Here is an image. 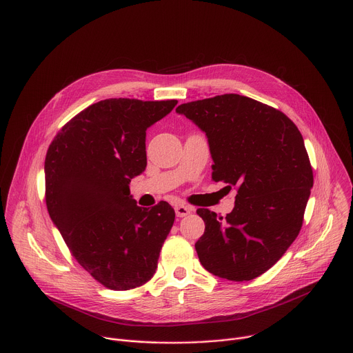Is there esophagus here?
I'll return each mask as SVG.
<instances>
[{"mask_svg":"<svg viewBox=\"0 0 353 353\" xmlns=\"http://www.w3.org/2000/svg\"><path fill=\"white\" fill-rule=\"evenodd\" d=\"M190 212H192V208H189L188 205H176V207H175V214H176V216H179V218L188 216Z\"/></svg>","mask_w":353,"mask_h":353,"instance_id":"1","label":"esophagus"}]
</instances>
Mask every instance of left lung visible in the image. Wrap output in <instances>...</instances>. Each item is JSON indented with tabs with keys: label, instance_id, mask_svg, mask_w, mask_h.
<instances>
[{
	"label": "left lung",
	"instance_id": "1",
	"mask_svg": "<svg viewBox=\"0 0 353 353\" xmlns=\"http://www.w3.org/2000/svg\"><path fill=\"white\" fill-rule=\"evenodd\" d=\"M207 135L212 181L237 189L230 214H197L205 223L194 244L210 273L233 281L270 269L296 239L313 172L296 125L280 110L237 94L176 108Z\"/></svg>",
	"mask_w": 353,
	"mask_h": 353
}]
</instances>
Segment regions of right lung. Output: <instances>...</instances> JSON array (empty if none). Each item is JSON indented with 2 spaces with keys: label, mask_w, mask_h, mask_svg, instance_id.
Listing matches in <instances>:
<instances>
[{
  "label": "right lung",
  "mask_w": 353,
  "mask_h": 353,
  "mask_svg": "<svg viewBox=\"0 0 353 353\" xmlns=\"http://www.w3.org/2000/svg\"><path fill=\"white\" fill-rule=\"evenodd\" d=\"M178 101L110 98L68 121L46 157V203L77 262L106 288L152 279L175 211L142 208L128 183L146 168V130Z\"/></svg>",
  "instance_id": "right-lung-1"
}]
</instances>
